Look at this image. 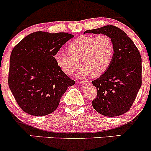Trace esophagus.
Segmentation results:
<instances>
[{
    "mask_svg": "<svg viewBox=\"0 0 151 151\" xmlns=\"http://www.w3.org/2000/svg\"><path fill=\"white\" fill-rule=\"evenodd\" d=\"M79 83H81V85H88L90 83V81H81L78 82Z\"/></svg>",
    "mask_w": 151,
    "mask_h": 151,
    "instance_id": "34e87169",
    "label": "esophagus"
}]
</instances>
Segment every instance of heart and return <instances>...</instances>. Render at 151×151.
<instances>
[{
  "mask_svg": "<svg viewBox=\"0 0 151 151\" xmlns=\"http://www.w3.org/2000/svg\"><path fill=\"white\" fill-rule=\"evenodd\" d=\"M68 52L57 51L54 60L64 73L72 76L78 68L75 60L79 59L81 65L78 76L92 74L99 76L105 73L113 62L114 45L111 38L105 34L96 36L81 35L71 42L68 46Z\"/></svg>",
  "mask_w": 151,
  "mask_h": 151,
  "instance_id": "b5f03b06",
  "label": "heart"
}]
</instances>
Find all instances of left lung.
I'll return each mask as SVG.
<instances>
[{
  "label": "left lung",
  "mask_w": 151,
  "mask_h": 151,
  "mask_svg": "<svg viewBox=\"0 0 151 151\" xmlns=\"http://www.w3.org/2000/svg\"><path fill=\"white\" fill-rule=\"evenodd\" d=\"M85 33L105 34L114 45L113 62L108 70L93 81L97 95L92 106L109 117L127 113L142 85V58L139 50L125 32L113 25L86 30Z\"/></svg>",
  "instance_id": "left-lung-1"
}]
</instances>
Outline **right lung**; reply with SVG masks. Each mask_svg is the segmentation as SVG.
Here are the masks:
<instances>
[{
    "instance_id": "1",
    "label": "right lung",
    "mask_w": 151,
    "mask_h": 151,
    "mask_svg": "<svg viewBox=\"0 0 151 151\" xmlns=\"http://www.w3.org/2000/svg\"><path fill=\"white\" fill-rule=\"evenodd\" d=\"M74 35L66 32H32L14 46L10 57L9 88L23 111L35 116L53 113L75 81L54 60L57 51Z\"/></svg>"
}]
</instances>
